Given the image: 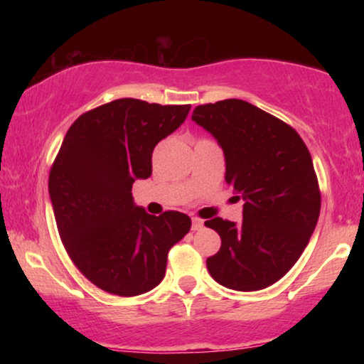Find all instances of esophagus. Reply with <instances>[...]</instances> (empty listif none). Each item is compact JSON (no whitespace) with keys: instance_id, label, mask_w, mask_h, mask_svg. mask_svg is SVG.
Instances as JSON below:
<instances>
[{"instance_id":"34e87169","label":"esophagus","mask_w":364,"mask_h":364,"mask_svg":"<svg viewBox=\"0 0 364 364\" xmlns=\"http://www.w3.org/2000/svg\"><path fill=\"white\" fill-rule=\"evenodd\" d=\"M202 226H204V221H202L200 218H193V231H199L202 230Z\"/></svg>"}]
</instances>
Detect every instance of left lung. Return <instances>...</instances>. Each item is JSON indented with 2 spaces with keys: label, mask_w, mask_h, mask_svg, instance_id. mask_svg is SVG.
<instances>
[{
  "label": "left lung",
  "mask_w": 364,
  "mask_h": 364,
  "mask_svg": "<svg viewBox=\"0 0 364 364\" xmlns=\"http://www.w3.org/2000/svg\"><path fill=\"white\" fill-rule=\"evenodd\" d=\"M223 149L226 175L242 221H205L221 247L207 258L218 284L260 291L279 281L305 250L315 231L321 196L310 152L299 133L241 100L197 106L191 117Z\"/></svg>",
  "instance_id": "1"
}]
</instances>
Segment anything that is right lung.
<instances>
[{"instance_id":"1","label":"right lung","mask_w":364,"mask_h":364,"mask_svg":"<svg viewBox=\"0 0 364 364\" xmlns=\"http://www.w3.org/2000/svg\"><path fill=\"white\" fill-rule=\"evenodd\" d=\"M191 106L117 100L80 115L49 173V199L72 262L95 286L133 297L160 284L168 250L186 236L181 212L149 215L132 188L152 173V151Z\"/></svg>"}]
</instances>
